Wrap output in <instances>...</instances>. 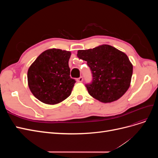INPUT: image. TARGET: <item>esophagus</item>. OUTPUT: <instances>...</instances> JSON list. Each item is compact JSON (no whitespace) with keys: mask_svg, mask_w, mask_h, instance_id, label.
Segmentation results:
<instances>
[{"mask_svg":"<svg viewBox=\"0 0 158 158\" xmlns=\"http://www.w3.org/2000/svg\"><path fill=\"white\" fill-rule=\"evenodd\" d=\"M76 81H77L78 82H82V81H83V78L82 77V76H80V78H78L76 79Z\"/></svg>","mask_w":158,"mask_h":158,"instance_id":"1","label":"esophagus"}]
</instances>
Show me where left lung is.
<instances>
[{"instance_id":"1","label":"left lung","mask_w":158,"mask_h":158,"mask_svg":"<svg viewBox=\"0 0 158 158\" xmlns=\"http://www.w3.org/2000/svg\"><path fill=\"white\" fill-rule=\"evenodd\" d=\"M77 56L87 61L92 70V82L85 87L91 96L98 101L105 103L117 101L130 87L133 66L125 52L103 44L78 50Z\"/></svg>"}]
</instances>
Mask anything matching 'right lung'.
<instances>
[{
	"mask_svg": "<svg viewBox=\"0 0 158 158\" xmlns=\"http://www.w3.org/2000/svg\"><path fill=\"white\" fill-rule=\"evenodd\" d=\"M71 52L52 48L41 53L27 71L28 86L40 102L55 105L71 94L76 81L70 78Z\"/></svg>",
	"mask_w": 158,
	"mask_h": 158,
	"instance_id": "1",
	"label": "right lung"
}]
</instances>
